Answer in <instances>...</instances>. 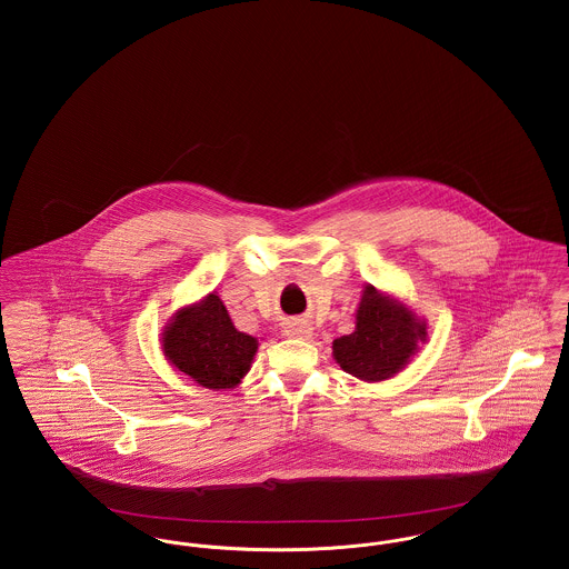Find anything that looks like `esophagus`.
Segmentation results:
<instances>
[{
  "instance_id": "1",
  "label": "esophagus",
  "mask_w": 569,
  "mask_h": 569,
  "mask_svg": "<svg viewBox=\"0 0 569 569\" xmlns=\"http://www.w3.org/2000/svg\"><path fill=\"white\" fill-rule=\"evenodd\" d=\"M311 326L307 325V322H288L286 328H283V335L286 337H292V339H307V337H311Z\"/></svg>"
}]
</instances>
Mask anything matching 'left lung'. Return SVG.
<instances>
[{
    "label": "left lung",
    "mask_w": 569,
    "mask_h": 569,
    "mask_svg": "<svg viewBox=\"0 0 569 569\" xmlns=\"http://www.w3.org/2000/svg\"><path fill=\"white\" fill-rule=\"evenodd\" d=\"M427 320L418 318L401 298L367 286L356 309V328L332 341L339 367L362 381H383L406 369L409 358L427 341Z\"/></svg>",
    "instance_id": "obj_1"
}]
</instances>
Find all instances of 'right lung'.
<instances>
[{"label": "right lung", "mask_w": 569, "mask_h": 569, "mask_svg": "<svg viewBox=\"0 0 569 569\" xmlns=\"http://www.w3.org/2000/svg\"><path fill=\"white\" fill-rule=\"evenodd\" d=\"M258 339L237 330L216 292L181 307L163 326L166 360L198 386L232 390L258 352Z\"/></svg>", "instance_id": "add662e5"}]
</instances>
